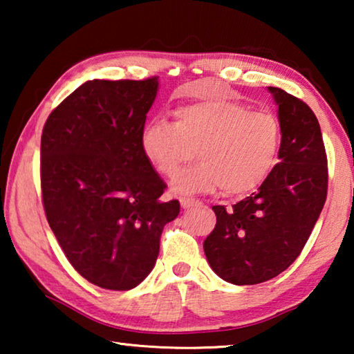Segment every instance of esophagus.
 Instances as JSON below:
<instances>
[{
	"instance_id": "obj_1",
	"label": "esophagus",
	"mask_w": 354,
	"mask_h": 354,
	"mask_svg": "<svg viewBox=\"0 0 354 354\" xmlns=\"http://www.w3.org/2000/svg\"><path fill=\"white\" fill-rule=\"evenodd\" d=\"M179 203H181V207L183 209H189V207H192L194 205H196V203H198V200H195V198H181V200H179Z\"/></svg>"
}]
</instances>
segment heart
<instances>
[{
	"mask_svg": "<svg viewBox=\"0 0 354 354\" xmlns=\"http://www.w3.org/2000/svg\"><path fill=\"white\" fill-rule=\"evenodd\" d=\"M281 124L268 111H250L239 101L209 98L175 111V123L153 120L142 131V153L162 176L175 175L179 165L198 151L200 164L171 179L178 195L221 187L242 196L267 181L279 159Z\"/></svg>",
	"mask_w": 354,
	"mask_h": 354,
	"instance_id": "obj_1",
	"label": "heart"
}]
</instances>
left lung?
Here are the masks:
<instances>
[{
    "mask_svg": "<svg viewBox=\"0 0 354 354\" xmlns=\"http://www.w3.org/2000/svg\"><path fill=\"white\" fill-rule=\"evenodd\" d=\"M278 106L279 164L256 194L212 206L217 225L203 243L226 283L259 284L278 277L306 245L326 200L328 167L319 120L301 100L267 87Z\"/></svg>",
    "mask_w": 354,
    "mask_h": 354,
    "instance_id": "obj_1",
    "label": "left lung"
}]
</instances>
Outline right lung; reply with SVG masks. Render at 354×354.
I'll use <instances>...</instances> for the list:
<instances>
[{
  "instance_id": "add662e5",
  "label": "right lung",
  "mask_w": 354,
  "mask_h": 354,
  "mask_svg": "<svg viewBox=\"0 0 354 354\" xmlns=\"http://www.w3.org/2000/svg\"><path fill=\"white\" fill-rule=\"evenodd\" d=\"M158 77L84 82L48 117L40 178L51 231L88 283L129 290L154 268L164 226L179 201L142 153Z\"/></svg>"
}]
</instances>
